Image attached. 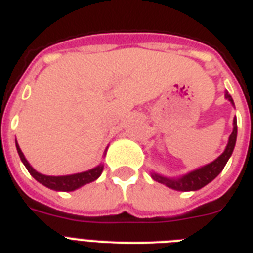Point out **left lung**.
<instances>
[{
    "mask_svg": "<svg viewBox=\"0 0 253 253\" xmlns=\"http://www.w3.org/2000/svg\"><path fill=\"white\" fill-rule=\"evenodd\" d=\"M226 98L228 101H231V103H234L231 95L226 93ZM236 134H238V126H236V118L234 119V130H232L231 135H230V139H228V144L226 147V150L219 158L214 160L212 163L208 164V166L202 167L200 169H196L193 172L185 174L184 177L181 178H176V180H170V178H167V177L159 176L156 173L152 174L154 180H156L158 182H162V184L167 185L169 188L174 189V190H181V192H189V190H198V189L204 188L205 185H208L210 181H212L218 174H219L222 170H223L226 163L228 162V159L231 156L232 151H234V147H235L236 143Z\"/></svg>",
    "mask_w": 253,
    "mask_h": 253,
    "instance_id": "left-lung-1",
    "label": "left lung"
}]
</instances>
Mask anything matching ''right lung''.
Returning <instances> with one entry per match:
<instances>
[{
	"label": "right lung",
	"mask_w": 253,
	"mask_h": 253,
	"mask_svg": "<svg viewBox=\"0 0 253 253\" xmlns=\"http://www.w3.org/2000/svg\"><path fill=\"white\" fill-rule=\"evenodd\" d=\"M15 146H17L18 155H19L22 163L25 164V167L27 168L30 174H31L38 182H41V184H43L44 186H47V188L49 189H53V190L72 192V190L80 188L83 185L89 184L91 181L97 180V178L101 176V173H102L103 170V167L98 166L97 168L90 169V170H87V172L76 173V174H71V176H44V174L38 173L33 167L30 166L29 162L26 160V158L23 156V154H22V151L21 148H19V146H18V143H15Z\"/></svg>",
	"instance_id": "obj_1"
}]
</instances>
